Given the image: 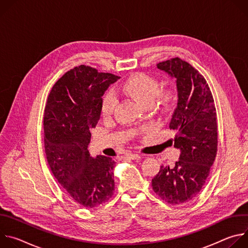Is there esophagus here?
I'll list each match as a JSON object with an SVG mask.
<instances>
[{
  "label": "esophagus",
  "mask_w": 248,
  "mask_h": 248,
  "mask_svg": "<svg viewBox=\"0 0 248 248\" xmlns=\"http://www.w3.org/2000/svg\"><path fill=\"white\" fill-rule=\"evenodd\" d=\"M141 157L138 155V154H128V155H125L124 157V159H129V160H137V159H140Z\"/></svg>",
  "instance_id": "esophagus-1"
}]
</instances>
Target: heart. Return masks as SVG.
<instances>
[{
	"instance_id": "1",
	"label": "heart",
	"mask_w": 248,
	"mask_h": 248,
	"mask_svg": "<svg viewBox=\"0 0 248 248\" xmlns=\"http://www.w3.org/2000/svg\"><path fill=\"white\" fill-rule=\"evenodd\" d=\"M160 84L158 80L151 76L143 73H138L129 77L122 85L121 90L135 99L141 105L149 107L155 100V104L163 111L170 110L175 104L178 94L173 88H165L159 90ZM118 103L117 96L114 92L106 93L102 103V115L110 117Z\"/></svg>"
}]
</instances>
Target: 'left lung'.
Masks as SVG:
<instances>
[{
    "label": "left lung",
    "mask_w": 248,
    "mask_h": 248,
    "mask_svg": "<svg viewBox=\"0 0 248 248\" xmlns=\"http://www.w3.org/2000/svg\"><path fill=\"white\" fill-rule=\"evenodd\" d=\"M157 67L175 79L178 105L170 129L181 150L173 167L161 166L152 179L154 192L171 205L191 201L202 189L218 150L217 114L213 95L203 76L187 62L172 58Z\"/></svg>",
    "instance_id": "obj_1"
}]
</instances>
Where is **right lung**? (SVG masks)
Returning a JSON list of instances; mask_svg holds the SVG:
<instances>
[{"label": "right lung", "instance_id": "right-lung-1", "mask_svg": "<svg viewBox=\"0 0 248 248\" xmlns=\"http://www.w3.org/2000/svg\"><path fill=\"white\" fill-rule=\"evenodd\" d=\"M120 78L81 64L68 70L53 86L44 113L45 153L51 170L68 196L94 208L114 194L116 162L87 149L90 128L98 124L102 96Z\"/></svg>", "mask_w": 248, "mask_h": 248}]
</instances>
